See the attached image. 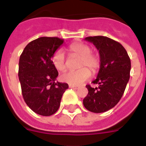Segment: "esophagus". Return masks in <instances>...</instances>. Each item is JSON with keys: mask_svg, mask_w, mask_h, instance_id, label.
Returning <instances> with one entry per match:
<instances>
[{"mask_svg": "<svg viewBox=\"0 0 146 146\" xmlns=\"http://www.w3.org/2000/svg\"><path fill=\"white\" fill-rule=\"evenodd\" d=\"M69 88H73V89H78L79 87H78V86H74V85H69Z\"/></svg>", "mask_w": 146, "mask_h": 146, "instance_id": "34e87169", "label": "esophagus"}]
</instances>
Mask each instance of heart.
<instances>
[{"label": "heart", "mask_w": 146, "mask_h": 146, "mask_svg": "<svg viewBox=\"0 0 146 146\" xmlns=\"http://www.w3.org/2000/svg\"><path fill=\"white\" fill-rule=\"evenodd\" d=\"M69 51L80 57L77 71H69L61 75V80L72 85H80L88 80L91 72L96 73L100 68V58L97 54L92 51L88 44L83 42H74L70 44ZM51 62L58 71H64L66 68V56L62 49H58L51 56ZM90 70H89V69Z\"/></svg>", "instance_id": "heart-1"}]
</instances>
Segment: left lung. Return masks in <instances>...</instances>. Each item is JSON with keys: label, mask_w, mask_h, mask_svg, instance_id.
<instances>
[{"label": "left lung", "mask_w": 146, "mask_h": 146, "mask_svg": "<svg viewBox=\"0 0 146 146\" xmlns=\"http://www.w3.org/2000/svg\"><path fill=\"white\" fill-rule=\"evenodd\" d=\"M99 51L100 69L92 82L98 87L86 85L88 90L83 100L85 108L92 112L102 113L117 105L130 78L131 61L121 44L105 36L87 37Z\"/></svg>", "instance_id": "8db88e82"}]
</instances>
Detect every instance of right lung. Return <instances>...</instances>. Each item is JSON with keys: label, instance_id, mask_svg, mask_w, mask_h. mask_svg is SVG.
Segmentation results:
<instances>
[{"label": "right lung", "instance_id": "1", "mask_svg": "<svg viewBox=\"0 0 146 146\" xmlns=\"http://www.w3.org/2000/svg\"><path fill=\"white\" fill-rule=\"evenodd\" d=\"M64 40L41 37L25 47L19 59L18 77L24 100L35 113L49 116L56 112L67 83L55 82L58 75L51 62L54 52Z\"/></svg>", "mask_w": 146, "mask_h": 146}]
</instances>
